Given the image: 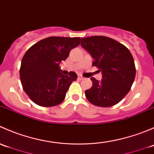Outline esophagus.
<instances>
[{"label":"esophagus","mask_w":154,"mask_h":154,"mask_svg":"<svg viewBox=\"0 0 154 154\" xmlns=\"http://www.w3.org/2000/svg\"><path fill=\"white\" fill-rule=\"evenodd\" d=\"M78 78H79V80H84V77H83L82 75H79V76H78Z\"/></svg>","instance_id":"1"}]
</instances>
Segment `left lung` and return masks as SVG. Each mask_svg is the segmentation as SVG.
Returning <instances> with one entry per match:
<instances>
[{
  "label": "left lung",
  "mask_w": 154,
  "mask_h": 154,
  "mask_svg": "<svg viewBox=\"0 0 154 154\" xmlns=\"http://www.w3.org/2000/svg\"><path fill=\"white\" fill-rule=\"evenodd\" d=\"M81 46L88 51L102 73L100 81L91 77L92 86L85 91L87 100L94 106L117 104L130 90L136 67L128 48L113 38L102 35L81 38Z\"/></svg>",
  "instance_id": "1"
}]
</instances>
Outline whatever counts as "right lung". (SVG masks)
Listing matches in <instances>:
<instances>
[{
  "label": "right lung",
  "mask_w": 154,
  "mask_h": 154,
  "mask_svg": "<svg viewBox=\"0 0 154 154\" xmlns=\"http://www.w3.org/2000/svg\"><path fill=\"white\" fill-rule=\"evenodd\" d=\"M80 37L51 36L31 46L21 60L20 78L26 94L37 105L49 107L64 100L70 85L77 75H63L60 64L71 49L80 45Z\"/></svg>",
  "instance_id": "add662e5"
}]
</instances>
